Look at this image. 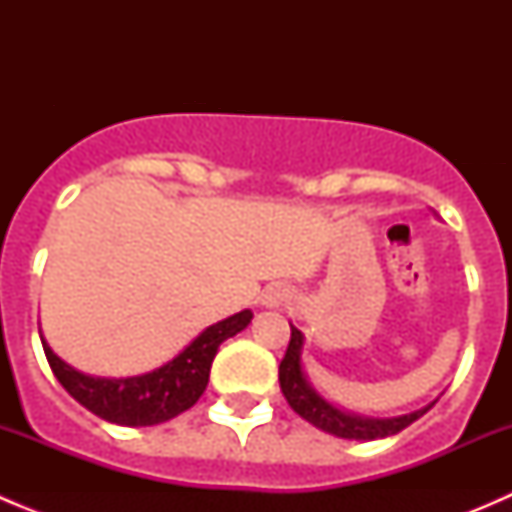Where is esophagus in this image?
Returning <instances> with one entry per match:
<instances>
[{
    "instance_id": "1",
    "label": "esophagus",
    "mask_w": 512,
    "mask_h": 512,
    "mask_svg": "<svg viewBox=\"0 0 512 512\" xmlns=\"http://www.w3.org/2000/svg\"><path fill=\"white\" fill-rule=\"evenodd\" d=\"M289 299H292V289H289V285H285V282H272L270 287H265L260 302L265 304V307H282Z\"/></svg>"
}]
</instances>
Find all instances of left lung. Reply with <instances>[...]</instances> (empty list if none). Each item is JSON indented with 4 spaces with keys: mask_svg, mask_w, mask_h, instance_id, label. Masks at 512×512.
Segmentation results:
<instances>
[{
    "mask_svg": "<svg viewBox=\"0 0 512 512\" xmlns=\"http://www.w3.org/2000/svg\"><path fill=\"white\" fill-rule=\"evenodd\" d=\"M289 327H292V337H289L285 359L280 361V389L282 394H285L287 404L294 409V414H299L304 421L312 423V426L322 428V431L339 438L374 441V438H386L404 431L406 426H411L416 418H421L433 406L428 404L423 406V409L414 411V414L396 418H369L329 404V401L309 384L307 374L302 371V332H299L294 324H289Z\"/></svg>",
    "mask_w": 512,
    "mask_h": 512,
    "instance_id": "left-lung-1",
    "label": "left lung"
}]
</instances>
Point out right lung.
<instances>
[{"label":"right lung","instance_id":"obj_1","mask_svg":"<svg viewBox=\"0 0 512 512\" xmlns=\"http://www.w3.org/2000/svg\"><path fill=\"white\" fill-rule=\"evenodd\" d=\"M250 319V309H242V312L200 332L168 364L158 366L148 374L126 376V379H103V376L81 374L51 352L46 339L41 337V329L39 337L59 384L91 414L108 423H118V426H156V423L170 421V418L188 411L203 396L218 347L225 339L242 332L250 324Z\"/></svg>","mask_w":512,"mask_h":512}]
</instances>
